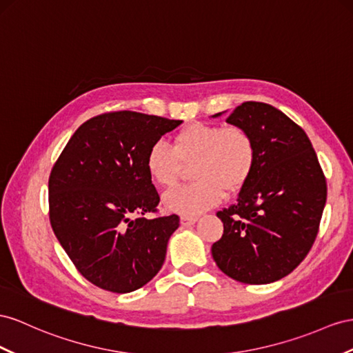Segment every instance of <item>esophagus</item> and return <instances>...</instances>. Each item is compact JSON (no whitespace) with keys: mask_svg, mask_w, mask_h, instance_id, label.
<instances>
[{"mask_svg":"<svg viewBox=\"0 0 353 353\" xmlns=\"http://www.w3.org/2000/svg\"><path fill=\"white\" fill-rule=\"evenodd\" d=\"M196 221V216H182V218H180V225H182V227H189V225H194Z\"/></svg>","mask_w":353,"mask_h":353,"instance_id":"esophagus-1","label":"esophagus"}]
</instances>
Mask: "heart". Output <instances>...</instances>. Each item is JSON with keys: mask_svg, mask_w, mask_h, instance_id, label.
<instances>
[{"mask_svg": "<svg viewBox=\"0 0 353 353\" xmlns=\"http://www.w3.org/2000/svg\"><path fill=\"white\" fill-rule=\"evenodd\" d=\"M192 159L194 182L171 189L162 198L168 212L198 214L218 204L225 191H240L255 168V141L241 126L194 122L174 134L171 146L153 143L146 170L158 186L170 188L177 182L180 161Z\"/></svg>", "mask_w": 353, "mask_h": 353, "instance_id": "obj_1", "label": "heart"}]
</instances>
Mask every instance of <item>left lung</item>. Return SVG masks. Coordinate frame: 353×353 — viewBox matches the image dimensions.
Segmentation results:
<instances>
[{"label":"left lung","instance_id":"8db88e82","mask_svg":"<svg viewBox=\"0 0 353 353\" xmlns=\"http://www.w3.org/2000/svg\"><path fill=\"white\" fill-rule=\"evenodd\" d=\"M227 122L252 135L256 162L237 203L216 213L223 234L212 255L237 282H276L309 254L327 201V182L307 134L273 105L243 103Z\"/></svg>","mask_w":353,"mask_h":353}]
</instances>
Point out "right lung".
I'll list each match as a JSON object with an SVG mask.
<instances>
[{"label":"right lung","mask_w":353,"mask_h":353,"mask_svg":"<svg viewBox=\"0 0 353 353\" xmlns=\"http://www.w3.org/2000/svg\"><path fill=\"white\" fill-rule=\"evenodd\" d=\"M182 121L113 112L80 125L49 177V216L61 246L85 279L126 294L165 261L179 216L148 219L159 195L146 170L153 143Z\"/></svg>","instance_id":"right-lung-1"}]
</instances>
